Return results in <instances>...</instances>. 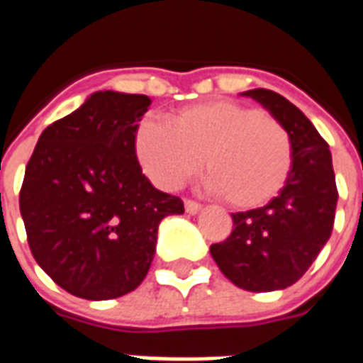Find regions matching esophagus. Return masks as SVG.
<instances>
[{
	"mask_svg": "<svg viewBox=\"0 0 363 363\" xmlns=\"http://www.w3.org/2000/svg\"><path fill=\"white\" fill-rule=\"evenodd\" d=\"M184 210H186V213H200L202 212V206L198 204V202H192V200H184Z\"/></svg>",
	"mask_w": 363,
	"mask_h": 363,
	"instance_id": "1",
	"label": "esophagus"
}]
</instances>
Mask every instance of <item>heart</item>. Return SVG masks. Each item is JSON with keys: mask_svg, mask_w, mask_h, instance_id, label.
I'll return each instance as SVG.
<instances>
[{"mask_svg": "<svg viewBox=\"0 0 363 363\" xmlns=\"http://www.w3.org/2000/svg\"><path fill=\"white\" fill-rule=\"evenodd\" d=\"M134 153L157 186L179 189L202 165L208 189L237 210L267 206L286 186L294 147L286 128L255 106L210 101L174 112L169 126L142 120Z\"/></svg>", "mask_w": 363, "mask_h": 363, "instance_id": "heart-1", "label": "heart"}]
</instances>
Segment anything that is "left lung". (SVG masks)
Returning a JSON list of instances; mask_svg holds the SVG:
<instances>
[{"label":"left lung","mask_w":363,"mask_h":363,"mask_svg":"<svg viewBox=\"0 0 363 363\" xmlns=\"http://www.w3.org/2000/svg\"><path fill=\"white\" fill-rule=\"evenodd\" d=\"M286 128L294 167L286 186L267 206L231 213L233 231L210 247L221 274L247 291H276L296 284L327 245L338 192L327 142L303 112L270 89L243 91Z\"/></svg>","instance_id":"left-lung-1"}]
</instances>
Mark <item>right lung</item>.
<instances>
[{
	"mask_svg": "<svg viewBox=\"0 0 363 363\" xmlns=\"http://www.w3.org/2000/svg\"><path fill=\"white\" fill-rule=\"evenodd\" d=\"M150 96L96 91L44 130L25 171L21 216L38 267L72 296L134 291L155 257L159 223L184 212L134 153Z\"/></svg>",
	"mask_w": 363,
	"mask_h": 363,
	"instance_id": "obj_1",
	"label": "right lung"
}]
</instances>
